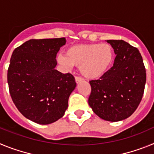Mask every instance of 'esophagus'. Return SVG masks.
<instances>
[{"label":"esophagus","instance_id":"34e87169","mask_svg":"<svg viewBox=\"0 0 154 154\" xmlns=\"http://www.w3.org/2000/svg\"><path fill=\"white\" fill-rule=\"evenodd\" d=\"M75 80L76 83L78 84V83H79V82H81L82 81V79H81L80 77H75Z\"/></svg>","mask_w":154,"mask_h":154}]
</instances>
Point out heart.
I'll return each instance as SVG.
<instances>
[{
	"label": "heart",
	"mask_w": 154,
	"mask_h": 154,
	"mask_svg": "<svg viewBox=\"0 0 154 154\" xmlns=\"http://www.w3.org/2000/svg\"><path fill=\"white\" fill-rule=\"evenodd\" d=\"M115 53L109 44L92 43L71 46L65 55H58V62L66 69L79 66V72L87 79L95 80L106 74L113 65Z\"/></svg>",
	"instance_id": "obj_1"
}]
</instances>
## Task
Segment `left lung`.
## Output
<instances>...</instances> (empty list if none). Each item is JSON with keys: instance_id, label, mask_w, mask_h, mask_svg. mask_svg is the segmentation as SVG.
<instances>
[{"instance_id": "1", "label": "left lung", "mask_w": 154, "mask_h": 154, "mask_svg": "<svg viewBox=\"0 0 154 154\" xmlns=\"http://www.w3.org/2000/svg\"><path fill=\"white\" fill-rule=\"evenodd\" d=\"M116 55L113 66L100 79L89 82V106L101 119L123 120L135 112L146 84V69L137 48L123 40H107Z\"/></svg>"}]
</instances>
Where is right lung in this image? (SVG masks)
Returning a JSON list of instances; mask_svg holds the SVG:
<instances>
[{
    "mask_svg": "<svg viewBox=\"0 0 154 154\" xmlns=\"http://www.w3.org/2000/svg\"><path fill=\"white\" fill-rule=\"evenodd\" d=\"M65 38L31 39L14 50L8 83L14 103L24 117L42 125L61 119L76 83L70 73L55 69Z\"/></svg>",
    "mask_w": 154,
    "mask_h": 154,
    "instance_id": "add662e5",
    "label": "right lung"
}]
</instances>
